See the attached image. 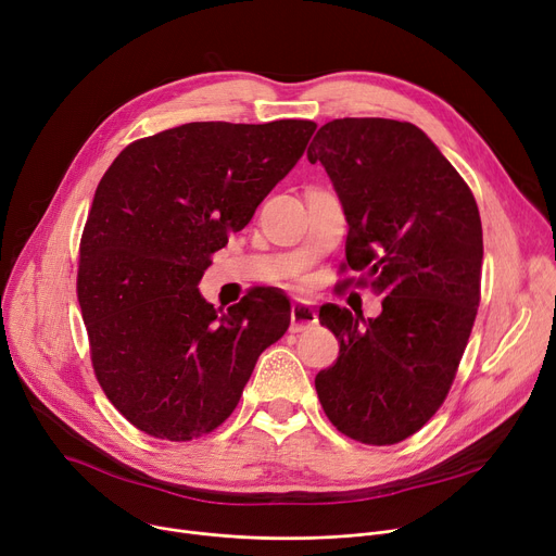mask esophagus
Listing matches in <instances>:
<instances>
[{
	"mask_svg": "<svg viewBox=\"0 0 556 556\" xmlns=\"http://www.w3.org/2000/svg\"><path fill=\"white\" fill-rule=\"evenodd\" d=\"M318 325V316L316 311H313L308 304L304 302H295L291 306V331H304V329H311Z\"/></svg>",
	"mask_w": 556,
	"mask_h": 556,
	"instance_id": "34e87169",
	"label": "esophagus"
}]
</instances>
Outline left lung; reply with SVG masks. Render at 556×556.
<instances>
[{"instance_id": "1", "label": "left lung", "mask_w": 556, "mask_h": 556, "mask_svg": "<svg viewBox=\"0 0 556 556\" xmlns=\"http://www.w3.org/2000/svg\"><path fill=\"white\" fill-rule=\"evenodd\" d=\"M348 218L356 283L386 295L377 318L320 306L341 343L316 375L327 418L345 437L393 445L439 412L479 306L481 220L452 163L412 123L343 117L308 144Z\"/></svg>"}]
</instances>
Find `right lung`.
I'll return each mask as SVG.
<instances>
[{
  "label": "right lung",
  "instance_id": "add662e5",
  "mask_svg": "<svg viewBox=\"0 0 556 556\" xmlns=\"http://www.w3.org/2000/svg\"><path fill=\"white\" fill-rule=\"evenodd\" d=\"M313 131L311 119L188 123L131 142L94 190L77 277L92 368L150 437L192 441L220 427L291 325L279 288H254L225 313L198 286Z\"/></svg>",
  "mask_w": 556,
  "mask_h": 556
}]
</instances>
